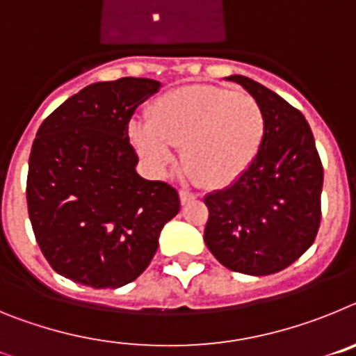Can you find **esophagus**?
<instances>
[{
	"label": "esophagus",
	"mask_w": 356,
	"mask_h": 356,
	"mask_svg": "<svg viewBox=\"0 0 356 356\" xmlns=\"http://www.w3.org/2000/svg\"><path fill=\"white\" fill-rule=\"evenodd\" d=\"M193 200H196V194L188 193V191H180V201H181V205H187L188 201H193Z\"/></svg>",
	"instance_id": "obj_1"
}]
</instances>
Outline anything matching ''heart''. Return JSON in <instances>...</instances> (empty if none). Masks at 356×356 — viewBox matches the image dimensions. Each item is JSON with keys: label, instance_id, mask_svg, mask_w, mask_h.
<instances>
[{"label": "heart", "instance_id": "obj_1", "mask_svg": "<svg viewBox=\"0 0 356 356\" xmlns=\"http://www.w3.org/2000/svg\"><path fill=\"white\" fill-rule=\"evenodd\" d=\"M128 134L151 171H168L175 147L193 178L226 187L246 172L266 135V115L248 94L197 85L162 94L147 119H131Z\"/></svg>", "mask_w": 356, "mask_h": 356}]
</instances>
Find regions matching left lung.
Segmentation results:
<instances>
[{"instance_id":"left-lung-1","label":"left lung","mask_w":356,"mask_h":356,"mask_svg":"<svg viewBox=\"0 0 356 356\" xmlns=\"http://www.w3.org/2000/svg\"><path fill=\"white\" fill-rule=\"evenodd\" d=\"M260 103L266 135L246 172L205 196V244L229 271L275 275L312 246L321 221L323 165L307 119L282 96L232 74Z\"/></svg>"}]
</instances>
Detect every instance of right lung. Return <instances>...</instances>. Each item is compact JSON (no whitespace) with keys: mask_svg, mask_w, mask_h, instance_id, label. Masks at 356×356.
Here are the masks:
<instances>
[{"mask_svg":"<svg viewBox=\"0 0 356 356\" xmlns=\"http://www.w3.org/2000/svg\"><path fill=\"white\" fill-rule=\"evenodd\" d=\"M149 78L97 81L40 124L28 163V213L40 251L64 278L118 289L139 278L180 197L137 172L128 137L135 108L159 92Z\"/></svg>","mask_w":356,"mask_h":356,"instance_id":"1","label":"right lung"}]
</instances>
